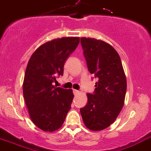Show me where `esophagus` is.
<instances>
[{
	"label": "esophagus",
	"mask_w": 151,
	"mask_h": 151,
	"mask_svg": "<svg viewBox=\"0 0 151 151\" xmlns=\"http://www.w3.org/2000/svg\"><path fill=\"white\" fill-rule=\"evenodd\" d=\"M73 93L76 95V94H77L79 93V91L77 90V89H73Z\"/></svg>",
	"instance_id": "esophagus-1"
}]
</instances>
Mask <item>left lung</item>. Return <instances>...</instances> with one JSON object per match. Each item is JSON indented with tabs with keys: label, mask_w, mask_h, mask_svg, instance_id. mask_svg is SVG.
<instances>
[{
	"label": "left lung",
	"mask_w": 151,
	"mask_h": 151,
	"mask_svg": "<svg viewBox=\"0 0 151 151\" xmlns=\"http://www.w3.org/2000/svg\"><path fill=\"white\" fill-rule=\"evenodd\" d=\"M88 71L97 79L93 94L80 109L85 126L99 131L109 127L124 105L127 82L120 56L110 44L91 38H81Z\"/></svg>",
	"instance_id": "8db88e82"
}]
</instances>
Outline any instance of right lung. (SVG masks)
Instances as JSON below:
<instances>
[{
	"mask_svg": "<svg viewBox=\"0 0 151 151\" xmlns=\"http://www.w3.org/2000/svg\"><path fill=\"white\" fill-rule=\"evenodd\" d=\"M79 43V37L48 41L34 51L26 67L23 92L33 122L44 131L62 127L74 98L72 89L53 85L63 75L64 65Z\"/></svg>",
	"mask_w": 151,
	"mask_h": 151,
	"instance_id": "1",
	"label": "right lung"
}]
</instances>
